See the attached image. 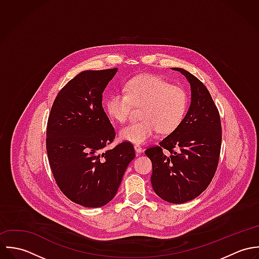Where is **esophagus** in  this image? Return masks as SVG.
Here are the masks:
<instances>
[{
	"instance_id": "34e87169",
	"label": "esophagus",
	"mask_w": 259,
	"mask_h": 259,
	"mask_svg": "<svg viewBox=\"0 0 259 259\" xmlns=\"http://www.w3.org/2000/svg\"><path fill=\"white\" fill-rule=\"evenodd\" d=\"M135 150H136L138 153H141V152L143 151V148H142L141 146H139V145H136V146H135Z\"/></svg>"
}]
</instances>
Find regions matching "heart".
<instances>
[{
  "mask_svg": "<svg viewBox=\"0 0 259 259\" xmlns=\"http://www.w3.org/2000/svg\"><path fill=\"white\" fill-rule=\"evenodd\" d=\"M188 95L185 89L174 85L156 74L138 75L124 85V93H114L106 102V110L112 119L125 122L135 106L142 107L141 120L132 122L119 131V139L142 145L158 131L174 133L185 119L188 109Z\"/></svg>",
  "mask_w": 259,
  "mask_h": 259,
  "instance_id": "1",
  "label": "heart"
}]
</instances>
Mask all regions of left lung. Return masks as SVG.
Masks as SVG:
<instances>
[{"mask_svg":"<svg viewBox=\"0 0 259 259\" xmlns=\"http://www.w3.org/2000/svg\"><path fill=\"white\" fill-rule=\"evenodd\" d=\"M187 78L190 107L182 124L146 154L152 163L150 182L154 192L170 203H184L198 196L211 183L220 160L222 122L206 87L184 69L174 68Z\"/></svg>","mask_w":259,"mask_h":259,"instance_id":"8db88e82","label":"left lung"}]
</instances>
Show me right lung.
Masks as SVG:
<instances>
[{
    "mask_svg": "<svg viewBox=\"0 0 259 259\" xmlns=\"http://www.w3.org/2000/svg\"><path fill=\"white\" fill-rule=\"evenodd\" d=\"M117 69L84 71L58 94L47 125V152L55 181L72 201L101 207L116 194L136 152L122 142L106 149L115 132L103 108V93Z\"/></svg>",
    "mask_w": 259,
    "mask_h": 259,
    "instance_id": "1",
    "label": "right lung"
}]
</instances>
